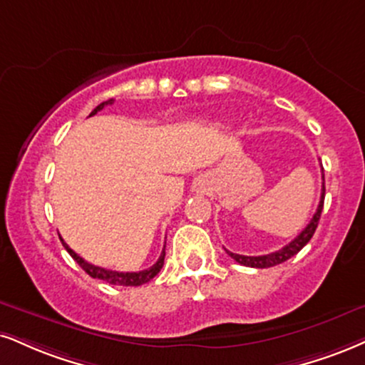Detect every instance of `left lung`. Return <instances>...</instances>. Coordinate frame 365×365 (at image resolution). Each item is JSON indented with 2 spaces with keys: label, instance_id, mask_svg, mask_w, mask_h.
<instances>
[{
  "label": "left lung",
  "instance_id": "8db88e82",
  "mask_svg": "<svg viewBox=\"0 0 365 365\" xmlns=\"http://www.w3.org/2000/svg\"><path fill=\"white\" fill-rule=\"evenodd\" d=\"M323 200H325V182H323V187H322V196H320V205H318L317 208V213L313 215L312 222L307 225V228H304L303 232L299 233L298 237L294 238V240H291L289 244L286 247H282L281 250H276L272 252V254H265V255H257V257H250V255H240V254H233V252L227 250V254L230 255L232 259H235L238 264L242 265H247V267H257V269H265V267H272V265H277V264H282L286 262L287 259H291L292 255H296L298 252L303 249L304 245L308 244L309 240H312L314 230H317L318 227V222H320V217H322V210H323Z\"/></svg>",
  "mask_w": 365,
  "mask_h": 365
}]
</instances>
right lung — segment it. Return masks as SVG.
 Listing matches in <instances>:
<instances>
[{"instance_id":"right-lung-1","label":"right lung","mask_w":365,"mask_h":365,"mask_svg":"<svg viewBox=\"0 0 365 365\" xmlns=\"http://www.w3.org/2000/svg\"><path fill=\"white\" fill-rule=\"evenodd\" d=\"M108 105H113V100L103 101L101 105H98L96 108H94V110L91 111V115H89V116L96 115L98 111H101L103 108L108 106ZM58 238H61L62 245L66 247V250L71 254V257H73V259L76 260V262H78V264L81 265V267L84 269V272H88L89 276L94 277V279H101V281H106L108 284H113V286H142V284H145V282L150 281V279H154V277L157 276V274H159V271L162 269V265H164L165 250H162L159 260H157V262H155L154 265H152V267L145 269V271H138V272H118V271H110V269L98 267V265H93V264L86 262V260H84L83 257H79V255L76 254V252H74L73 249H71V247L67 245L64 240H62V237H58Z\"/></svg>"}]
</instances>
